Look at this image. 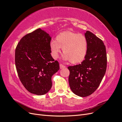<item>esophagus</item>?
Wrapping results in <instances>:
<instances>
[{
    "label": "esophagus",
    "instance_id": "1",
    "mask_svg": "<svg viewBox=\"0 0 122 122\" xmlns=\"http://www.w3.org/2000/svg\"><path fill=\"white\" fill-rule=\"evenodd\" d=\"M60 69H64L65 68H66V66H64V65H63L62 64H61L60 65Z\"/></svg>",
    "mask_w": 122,
    "mask_h": 122
}]
</instances>
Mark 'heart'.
Wrapping results in <instances>:
<instances>
[{"label": "heart", "mask_w": 122, "mask_h": 122, "mask_svg": "<svg viewBox=\"0 0 122 122\" xmlns=\"http://www.w3.org/2000/svg\"><path fill=\"white\" fill-rule=\"evenodd\" d=\"M61 48L64 53L63 59L75 64L82 61L86 57L88 42L84 36L71 31H66L58 34L56 41H51L50 48L54 59H56Z\"/></svg>", "instance_id": "heart-1"}]
</instances>
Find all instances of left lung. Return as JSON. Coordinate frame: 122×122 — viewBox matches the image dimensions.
<instances>
[{"instance_id":"left-lung-1","label":"left lung","mask_w":122,"mask_h":122,"mask_svg":"<svg viewBox=\"0 0 122 122\" xmlns=\"http://www.w3.org/2000/svg\"><path fill=\"white\" fill-rule=\"evenodd\" d=\"M88 42L85 60L80 64L68 67L69 82L73 93L80 97H87L97 89L107 67L106 48L102 41L93 33H85Z\"/></svg>"}]
</instances>
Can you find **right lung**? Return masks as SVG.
I'll use <instances>...</instances> for the list:
<instances>
[{
  "mask_svg": "<svg viewBox=\"0 0 122 122\" xmlns=\"http://www.w3.org/2000/svg\"><path fill=\"white\" fill-rule=\"evenodd\" d=\"M49 34L38 28L21 38L15 50V65L18 76L30 93L43 95L52 87L51 77L60 65L51 56Z\"/></svg>",
  "mask_w": 122,
  "mask_h": 122,
  "instance_id": "1",
  "label": "right lung"
}]
</instances>
